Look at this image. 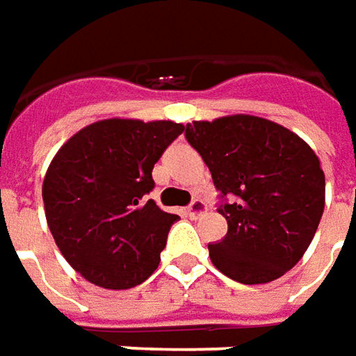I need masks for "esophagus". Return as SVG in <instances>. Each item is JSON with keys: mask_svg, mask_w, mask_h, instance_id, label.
Wrapping results in <instances>:
<instances>
[{"mask_svg": "<svg viewBox=\"0 0 356 356\" xmlns=\"http://www.w3.org/2000/svg\"><path fill=\"white\" fill-rule=\"evenodd\" d=\"M204 212H207V204H204V200H200V198H195V200L187 207V214L191 218H198V216L204 214Z\"/></svg>", "mask_w": 356, "mask_h": 356, "instance_id": "esophagus-1", "label": "esophagus"}]
</instances>
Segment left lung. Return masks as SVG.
<instances>
[{
  "label": "left lung",
  "instance_id": "left-lung-1",
  "mask_svg": "<svg viewBox=\"0 0 356 356\" xmlns=\"http://www.w3.org/2000/svg\"><path fill=\"white\" fill-rule=\"evenodd\" d=\"M185 138L209 165L228 234L209 243L214 267L243 284L282 277L318 229L325 177L302 138L265 118L193 122Z\"/></svg>",
  "mask_w": 356,
  "mask_h": 356
}]
</instances>
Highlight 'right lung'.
<instances>
[{
    "instance_id": "right-lung-1",
    "label": "right lung",
    "mask_w": 356,
    "mask_h": 356,
    "mask_svg": "<svg viewBox=\"0 0 356 356\" xmlns=\"http://www.w3.org/2000/svg\"><path fill=\"white\" fill-rule=\"evenodd\" d=\"M185 130L171 120L108 118L67 140L42 183L46 222L62 255L97 286L132 289L158 269L179 220L147 198L152 169Z\"/></svg>"
}]
</instances>
